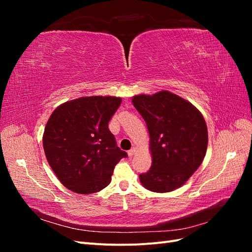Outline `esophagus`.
Listing matches in <instances>:
<instances>
[{"label":"esophagus","mask_w":252,"mask_h":252,"mask_svg":"<svg viewBox=\"0 0 252 252\" xmlns=\"http://www.w3.org/2000/svg\"><path fill=\"white\" fill-rule=\"evenodd\" d=\"M134 152H135V148H131L130 150H129V151H128V156L131 158V157H132V156L134 155Z\"/></svg>","instance_id":"esophagus-1"}]
</instances>
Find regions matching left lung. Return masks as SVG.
Instances as JSON below:
<instances>
[{
	"instance_id": "left-lung-1",
	"label": "left lung",
	"mask_w": 252,
	"mask_h": 252,
	"mask_svg": "<svg viewBox=\"0 0 252 252\" xmlns=\"http://www.w3.org/2000/svg\"><path fill=\"white\" fill-rule=\"evenodd\" d=\"M132 103L150 135L152 164L140 174L142 185L154 192L172 191L203 162L208 145L206 122L191 103L166 90L135 95Z\"/></svg>"
}]
</instances>
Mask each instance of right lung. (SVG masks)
<instances>
[{"mask_svg":"<svg viewBox=\"0 0 252 252\" xmlns=\"http://www.w3.org/2000/svg\"><path fill=\"white\" fill-rule=\"evenodd\" d=\"M122 103L116 96H83L52 112L43 135L47 161L62 184L81 194L109 185L127 154L117 146L108 123Z\"/></svg>","mask_w":252,"mask_h":252,"instance_id":"right-lung-1","label":"right lung"}]
</instances>
